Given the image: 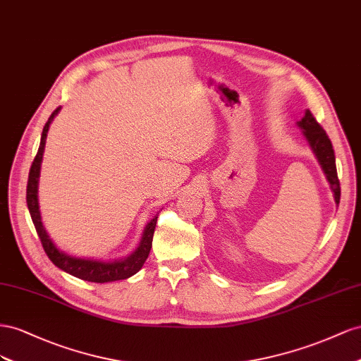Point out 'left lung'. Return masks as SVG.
<instances>
[{
    "label": "left lung",
    "mask_w": 361,
    "mask_h": 361,
    "mask_svg": "<svg viewBox=\"0 0 361 361\" xmlns=\"http://www.w3.org/2000/svg\"><path fill=\"white\" fill-rule=\"evenodd\" d=\"M296 126L301 128L302 136L307 140L308 147L313 151L317 163L321 164V169L325 173V178L329 183V188L333 190L336 204L341 202V183L337 178V169H336V156L331 145V140L328 139L326 133L322 127L316 122L314 116L310 110L304 111V116L301 121L296 122Z\"/></svg>",
    "instance_id": "8db88e82"
}]
</instances>
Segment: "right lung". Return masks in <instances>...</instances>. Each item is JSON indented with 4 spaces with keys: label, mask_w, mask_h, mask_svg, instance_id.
I'll list each match as a JSON object with an SVG mask.
<instances>
[{
    "label": "right lung",
    "mask_w": 361,
    "mask_h": 361,
    "mask_svg": "<svg viewBox=\"0 0 361 361\" xmlns=\"http://www.w3.org/2000/svg\"><path fill=\"white\" fill-rule=\"evenodd\" d=\"M60 109L61 107H57L48 118V122L45 123L44 131H42V136H40V145H39L37 154L33 160L32 168H30L28 183H27V205H28L30 216H32L35 228L37 231L40 242H42L47 255L49 257V260L59 267V269L65 271L66 274L74 275L80 278V280L92 281V283H109V281L126 280V278H130L131 275L137 274L142 269L143 263L147 262L151 246H152V235H154V230H156L159 214L154 216V218L145 225L137 248L130 255H127L126 259L111 260V262L85 259V257L71 255L65 251H61L54 243V240L49 238V234L42 222V214H40V209H39V195H37L40 164H42V159H44L45 142H47L49 126L51 122H53V119L57 116Z\"/></svg>",
    "instance_id": "1"
}]
</instances>
